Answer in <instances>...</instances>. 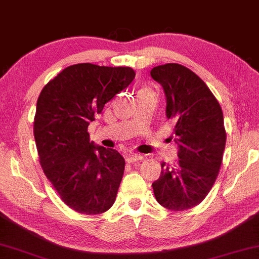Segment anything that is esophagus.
I'll use <instances>...</instances> for the list:
<instances>
[{"label": "esophagus", "mask_w": 259, "mask_h": 259, "mask_svg": "<svg viewBox=\"0 0 259 259\" xmlns=\"http://www.w3.org/2000/svg\"><path fill=\"white\" fill-rule=\"evenodd\" d=\"M143 160V156L140 154H129L126 155L125 157V161L127 163H134V162H137V161H142Z\"/></svg>", "instance_id": "1"}]
</instances>
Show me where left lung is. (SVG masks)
Instances as JSON below:
<instances>
[{"mask_svg": "<svg viewBox=\"0 0 259 259\" xmlns=\"http://www.w3.org/2000/svg\"><path fill=\"white\" fill-rule=\"evenodd\" d=\"M150 74L164 90L179 144L177 164L161 163L154 195L164 208L186 211L206 198L219 174L226 143L223 110L204 80L180 64L160 65Z\"/></svg>", "mask_w": 259, "mask_h": 259, "instance_id": "obj_1", "label": "left lung"}]
</instances>
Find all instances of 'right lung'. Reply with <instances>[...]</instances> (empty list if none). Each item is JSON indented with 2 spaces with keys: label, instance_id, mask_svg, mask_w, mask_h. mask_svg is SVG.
Returning a JSON list of instances; mask_svg holds the SVG:
<instances>
[{
  "label": "right lung",
  "instance_id": "add662e5",
  "mask_svg": "<svg viewBox=\"0 0 259 259\" xmlns=\"http://www.w3.org/2000/svg\"><path fill=\"white\" fill-rule=\"evenodd\" d=\"M134 78L132 67L75 64L51 79L37 98L40 164L60 199L81 214H101L116 200L125 161L116 149L90 142L88 127Z\"/></svg>",
  "mask_w": 259,
  "mask_h": 259
}]
</instances>
